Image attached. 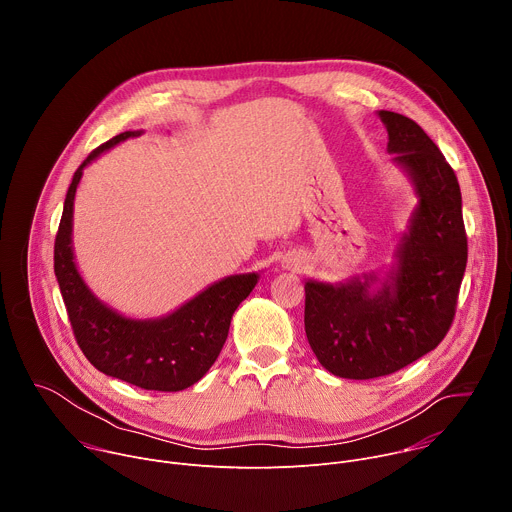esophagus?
<instances>
[{
    "mask_svg": "<svg viewBox=\"0 0 512 512\" xmlns=\"http://www.w3.org/2000/svg\"><path fill=\"white\" fill-rule=\"evenodd\" d=\"M283 267L285 269H300L302 267V261L298 257H285L283 259Z\"/></svg>",
    "mask_w": 512,
    "mask_h": 512,
    "instance_id": "obj_1",
    "label": "esophagus"
}]
</instances>
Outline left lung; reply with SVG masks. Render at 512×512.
<instances>
[{
    "label": "left lung",
    "instance_id": "obj_1",
    "mask_svg": "<svg viewBox=\"0 0 512 512\" xmlns=\"http://www.w3.org/2000/svg\"><path fill=\"white\" fill-rule=\"evenodd\" d=\"M387 152L417 196L387 271L340 283L306 281V336L322 367L342 379L391 375L444 340L468 261L458 178L409 117L379 111Z\"/></svg>",
    "mask_w": 512,
    "mask_h": 512
}]
</instances>
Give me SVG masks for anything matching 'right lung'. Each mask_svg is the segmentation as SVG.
Segmentation results:
<instances>
[{
    "label": "right lung",
    "instance_id": "right-lung-1",
    "mask_svg": "<svg viewBox=\"0 0 512 512\" xmlns=\"http://www.w3.org/2000/svg\"><path fill=\"white\" fill-rule=\"evenodd\" d=\"M141 133L115 135L91 152L72 176L54 243V273L72 332L97 371L148 391H182L198 383L221 354L233 314L257 285L259 273L218 279L174 312L145 320L127 318L93 294L72 251L77 188L91 162Z\"/></svg>",
    "mask_w": 512,
    "mask_h": 512
}]
</instances>
